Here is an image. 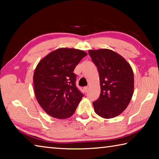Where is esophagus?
Here are the masks:
<instances>
[{
    "label": "esophagus",
    "instance_id": "34e87169",
    "mask_svg": "<svg viewBox=\"0 0 159 159\" xmlns=\"http://www.w3.org/2000/svg\"><path fill=\"white\" fill-rule=\"evenodd\" d=\"M83 90L85 91V93H87L88 90V86H85V87L83 88Z\"/></svg>",
    "mask_w": 159,
    "mask_h": 159
}]
</instances>
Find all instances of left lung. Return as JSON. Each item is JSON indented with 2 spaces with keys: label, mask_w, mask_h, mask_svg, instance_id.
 I'll use <instances>...</instances> for the list:
<instances>
[{
  "label": "left lung",
  "mask_w": 159,
  "mask_h": 159,
  "mask_svg": "<svg viewBox=\"0 0 159 159\" xmlns=\"http://www.w3.org/2000/svg\"><path fill=\"white\" fill-rule=\"evenodd\" d=\"M88 52L98 67L100 80L101 92L93 103L94 110L102 118H114L127 108L133 97V69L124 58L111 50H90Z\"/></svg>",
  "instance_id": "1"
}]
</instances>
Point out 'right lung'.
Segmentation results:
<instances>
[{
	"label": "right lung",
	"instance_id": "add662e5",
	"mask_svg": "<svg viewBox=\"0 0 159 159\" xmlns=\"http://www.w3.org/2000/svg\"><path fill=\"white\" fill-rule=\"evenodd\" d=\"M86 55L80 50L60 48L38 64L34 74L35 95L51 116L62 119L76 111L83 94L76 87L74 71Z\"/></svg>",
	"mask_w": 159,
	"mask_h": 159
}]
</instances>
